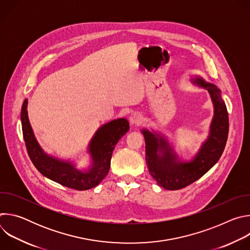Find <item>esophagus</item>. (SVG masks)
<instances>
[{"label":"esophagus","mask_w":250,"mask_h":250,"mask_svg":"<svg viewBox=\"0 0 250 250\" xmlns=\"http://www.w3.org/2000/svg\"><path fill=\"white\" fill-rule=\"evenodd\" d=\"M129 122L132 125H140L142 123V117L140 114L138 113H134V114H131V116L129 117Z\"/></svg>","instance_id":"34e87169"}]
</instances>
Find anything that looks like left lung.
I'll list each match as a JSON object with an SVG mask.
<instances>
[{"mask_svg":"<svg viewBox=\"0 0 250 250\" xmlns=\"http://www.w3.org/2000/svg\"><path fill=\"white\" fill-rule=\"evenodd\" d=\"M195 82L208 90L213 104V118L207 140L191 161L184 162L178 158L164 136L147 129L141 130L146 140V160L149 174L166 190H179L200 179L219 161L226 147L229 114L221 90L200 77Z\"/></svg>","mask_w":250,"mask_h":250,"instance_id":"left-lung-1","label":"left lung"}]
</instances>
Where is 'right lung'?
Wrapping results in <instances>:
<instances>
[{"mask_svg": "<svg viewBox=\"0 0 250 250\" xmlns=\"http://www.w3.org/2000/svg\"><path fill=\"white\" fill-rule=\"evenodd\" d=\"M26 109L27 100H24L21 121L26 150L33 165L48 179L78 191L96 187L108 175L115 146L129 129V124L125 119H118L102 125L91 139L88 147L92 158L91 167L81 171L72 162L57 159L42 150L33 134Z\"/></svg>", "mask_w": 250, "mask_h": 250, "instance_id": "obj_1", "label": "right lung"}]
</instances>
